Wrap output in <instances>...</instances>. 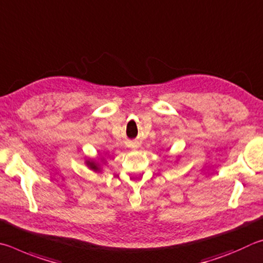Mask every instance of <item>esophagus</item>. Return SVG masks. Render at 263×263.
<instances>
[{
  "mask_svg": "<svg viewBox=\"0 0 263 263\" xmlns=\"http://www.w3.org/2000/svg\"><path fill=\"white\" fill-rule=\"evenodd\" d=\"M130 146H132V148H136L137 144H136V143H132V144H130Z\"/></svg>",
  "mask_w": 263,
  "mask_h": 263,
  "instance_id": "34e87169",
  "label": "esophagus"
}]
</instances>
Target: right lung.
<instances>
[{
	"mask_svg": "<svg viewBox=\"0 0 263 263\" xmlns=\"http://www.w3.org/2000/svg\"><path fill=\"white\" fill-rule=\"evenodd\" d=\"M85 165L91 170V171H93L96 173H100L106 165V159L105 157H101V156L97 159L87 158L85 159Z\"/></svg>",
	"mask_w": 263,
	"mask_h": 263,
	"instance_id": "obj_1",
	"label": "right lung"
}]
</instances>
